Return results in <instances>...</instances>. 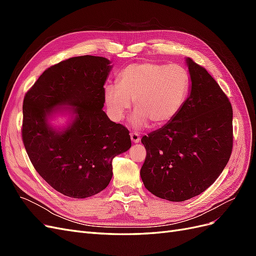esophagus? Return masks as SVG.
<instances>
[{"instance_id":"34e87169","label":"esophagus","mask_w":256,"mask_h":256,"mask_svg":"<svg viewBox=\"0 0 256 256\" xmlns=\"http://www.w3.org/2000/svg\"><path fill=\"white\" fill-rule=\"evenodd\" d=\"M130 138H131V141H132L134 143H138L141 140V136L138 132H131Z\"/></svg>"}]
</instances>
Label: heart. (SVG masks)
Returning a JSON list of instances; mask_svg holds the SVG:
<instances>
[{"mask_svg":"<svg viewBox=\"0 0 256 256\" xmlns=\"http://www.w3.org/2000/svg\"><path fill=\"white\" fill-rule=\"evenodd\" d=\"M191 90V76L182 65L157 62L130 64L120 72L118 85L104 88V102L114 120H122L134 102V124L144 127L147 122L164 126L184 108Z\"/></svg>","mask_w":256,"mask_h":256,"instance_id":"b5f03b06","label":"heart"}]
</instances>
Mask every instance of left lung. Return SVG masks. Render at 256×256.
Here are the masks:
<instances>
[{
    "label": "left lung",
    "instance_id": "left-lung-1",
    "mask_svg": "<svg viewBox=\"0 0 256 256\" xmlns=\"http://www.w3.org/2000/svg\"><path fill=\"white\" fill-rule=\"evenodd\" d=\"M191 92L182 111L142 138L145 188L154 196L182 202L204 192L219 177L233 150V109L206 69L187 58Z\"/></svg>",
    "mask_w": 256,
    "mask_h": 256
}]
</instances>
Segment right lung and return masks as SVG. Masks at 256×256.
Segmentation results:
<instances>
[{
	"label": "right lung",
	"instance_id": "1",
	"mask_svg": "<svg viewBox=\"0 0 256 256\" xmlns=\"http://www.w3.org/2000/svg\"><path fill=\"white\" fill-rule=\"evenodd\" d=\"M110 60L74 56L49 67L23 99L22 141L34 168L53 189L85 198L106 188L115 156L130 148L129 130L104 112ZM76 106L73 122L58 133L46 124L58 106Z\"/></svg>",
	"mask_w": 256,
	"mask_h": 256
}]
</instances>
